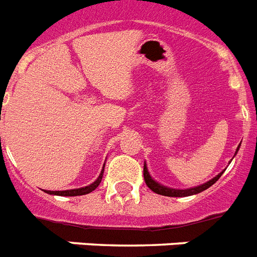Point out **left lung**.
<instances>
[{
  "label": "left lung",
  "instance_id": "1",
  "mask_svg": "<svg viewBox=\"0 0 257 257\" xmlns=\"http://www.w3.org/2000/svg\"><path fill=\"white\" fill-rule=\"evenodd\" d=\"M239 151V148H237ZM236 151V153H237ZM224 172L219 173V175L213 177L212 180H209L208 183L203 184V185H199V187H195V188H189V189H172V188H167L164 185H160L159 183H156L155 180L149 176V172L147 169V165H144V180H145V184L148 185L149 189H152L155 193L157 195H163V196H169V197H184V196H191V195H196V193H200V192L205 191L208 188L213 185V184L220 179V176L223 175Z\"/></svg>",
  "mask_w": 257,
  "mask_h": 257
}]
</instances>
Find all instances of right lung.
<instances>
[{
	"mask_svg": "<svg viewBox=\"0 0 257 257\" xmlns=\"http://www.w3.org/2000/svg\"><path fill=\"white\" fill-rule=\"evenodd\" d=\"M105 165V164H104ZM102 175H104V168L101 171L98 179L94 181L93 184L88 185L85 188H78V189H70V191H46L49 195H57V196H81L86 195V193H90L92 191H94L101 183V179H102Z\"/></svg>",
	"mask_w": 257,
	"mask_h": 257,
	"instance_id": "1",
	"label": "right lung"
}]
</instances>
